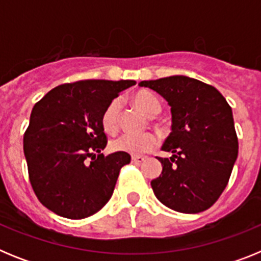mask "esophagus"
I'll list each match as a JSON object with an SVG mask.
<instances>
[{
	"instance_id": "34e87169",
	"label": "esophagus",
	"mask_w": 261,
	"mask_h": 261,
	"mask_svg": "<svg viewBox=\"0 0 261 261\" xmlns=\"http://www.w3.org/2000/svg\"><path fill=\"white\" fill-rule=\"evenodd\" d=\"M145 161V156L141 155H133L132 156V163H136V165H141Z\"/></svg>"
}]
</instances>
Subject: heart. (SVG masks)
Segmentation results:
<instances>
[{
  "label": "heart",
  "instance_id": "b5f03b06",
  "mask_svg": "<svg viewBox=\"0 0 261 261\" xmlns=\"http://www.w3.org/2000/svg\"><path fill=\"white\" fill-rule=\"evenodd\" d=\"M132 102L137 110L149 117H154L162 111V105L159 102L154 94L146 90L137 91L132 96ZM120 110H121V102L119 99H114L110 105L106 107L102 115V125L106 132L115 133L117 132L120 125ZM156 146V138L151 133H144V135H124L119 136L111 141V149L120 153H128L132 155H140V154L147 153L153 150Z\"/></svg>",
  "mask_w": 261,
  "mask_h": 261
}]
</instances>
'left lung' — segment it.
Masks as SVG:
<instances>
[{
    "label": "left lung",
    "instance_id": "obj_1",
    "mask_svg": "<svg viewBox=\"0 0 261 261\" xmlns=\"http://www.w3.org/2000/svg\"><path fill=\"white\" fill-rule=\"evenodd\" d=\"M171 107V133L159 158L162 174L151 180L156 199L172 211L200 213L218 200L238 156L232 111L216 87L186 75L142 81Z\"/></svg>",
    "mask_w": 261,
    "mask_h": 261
}]
</instances>
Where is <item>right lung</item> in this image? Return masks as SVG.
Returning <instances> with one entry per match:
<instances>
[{"mask_svg":"<svg viewBox=\"0 0 261 261\" xmlns=\"http://www.w3.org/2000/svg\"><path fill=\"white\" fill-rule=\"evenodd\" d=\"M135 81L86 80L52 89L34 106L23 150L30 183L45 208L70 220L93 216L114 193L128 153L103 155L102 115Z\"/></svg>","mask_w":261,"mask_h":261,"instance_id":"right-lung-1","label":"right lung"}]
</instances>
